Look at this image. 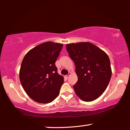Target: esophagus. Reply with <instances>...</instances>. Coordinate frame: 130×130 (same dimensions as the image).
<instances>
[{"instance_id": "obj_1", "label": "esophagus", "mask_w": 130, "mask_h": 130, "mask_svg": "<svg viewBox=\"0 0 130 130\" xmlns=\"http://www.w3.org/2000/svg\"><path fill=\"white\" fill-rule=\"evenodd\" d=\"M70 74H71V72H69V73H68V74H67V75L65 76V77L68 78L70 76Z\"/></svg>"}]
</instances>
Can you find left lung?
Masks as SVG:
<instances>
[{"instance_id":"obj_1","label":"left lung","mask_w":130,"mask_h":130,"mask_svg":"<svg viewBox=\"0 0 130 130\" xmlns=\"http://www.w3.org/2000/svg\"><path fill=\"white\" fill-rule=\"evenodd\" d=\"M66 47L76 65L78 80L73 89L76 95L84 102L96 100L106 89L111 77L108 56L89 42L69 43Z\"/></svg>"}]
</instances>
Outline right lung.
Segmentation results:
<instances>
[{
	"mask_svg": "<svg viewBox=\"0 0 130 130\" xmlns=\"http://www.w3.org/2000/svg\"><path fill=\"white\" fill-rule=\"evenodd\" d=\"M63 44L46 42L28 51L19 70L23 89L31 99L39 103H49L60 93L63 76L57 72L55 62Z\"/></svg>",
	"mask_w": 130,
	"mask_h": 130,
	"instance_id": "obj_1",
	"label": "right lung"
}]
</instances>
